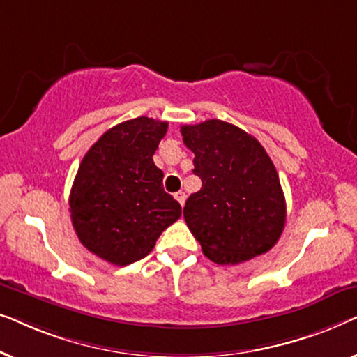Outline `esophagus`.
I'll return each instance as SVG.
<instances>
[{
  "label": "esophagus",
  "mask_w": 357,
  "mask_h": 357,
  "mask_svg": "<svg viewBox=\"0 0 357 357\" xmlns=\"http://www.w3.org/2000/svg\"><path fill=\"white\" fill-rule=\"evenodd\" d=\"M185 198H187V195H185L183 192H177V193H175V199H177V202H178L180 204H182V206H183V203H185Z\"/></svg>",
  "instance_id": "obj_1"
}]
</instances>
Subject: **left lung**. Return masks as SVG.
<instances>
[{"label":"left lung","mask_w":357,"mask_h":357,"mask_svg":"<svg viewBox=\"0 0 357 357\" xmlns=\"http://www.w3.org/2000/svg\"><path fill=\"white\" fill-rule=\"evenodd\" d=\"M202 190L190 195L185 222L203 253L237 265L271 250L286 222V199L270 155L238 126L222 120L183 125Z\"/></svg>","instance_id":"obj_1"}]
</instances>
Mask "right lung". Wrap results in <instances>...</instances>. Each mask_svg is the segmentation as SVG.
Wrapping results in <instances>:
<instances>
[{
    "mask_svg": "<svg viewBox=\"0 0 357 357\" xmlns=\"http://www.w3.org/2000/svg\"><path fill=\"white\" fill-rule=\"evenodd\" d=\"M165 133L167 121H123L91 146L77 169L70 193L73 227L87 250L112 265L144 258L182 216L153 160Z\"/></svg>",
    "mask_w": 357,
    "mask_h": 357,
    "instance_id": "obj_1",
    "label": "right lung"
}]
</instances>
